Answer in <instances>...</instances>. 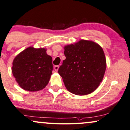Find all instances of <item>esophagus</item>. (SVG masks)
Returning <instances> with one entry per match:
<instances>
[{"label":"esophagus","mask_w":130,"mask_h":130,"mask_svg":"<svg viewBox=\"0 0 130 130\" xmlns=\"http://www.w3.org/2000/svg\"><path fill=\"white\" fill-rule=\"evenodd\" d=\"M59 68V65H56V66H54V70H55V71H58Z\"/></svg>","instance_id":"1"}]
</instances>
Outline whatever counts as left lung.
I'll return each mask as SVG.
<instances>
[{"label": "left lung", "instance_id": "left-lung-1", "mask_svg": "<svg viewBox=\"0 0 130 130\" xmlns=\"http://www.w3.org/2000/svg\"><path fill=\"white\" fill-rule=\"evenodd\" d=\"M66 59L58 73L66 88L79 96L93 93L104 78L107 67L104 50L96 42L80 40L64 46Z\"/></svg>", "mask_w": 130, "mask_h": 130}]
</instances>
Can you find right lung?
I'll return each instance as SVG.
<instances>
[{
    "label": "right lung",
    "instance_id": "obj_1",
    "mask_svg": "<svg viewBox=\"0 0 130 130\" xmlns=\"http://www.w3.org/2000/svg\"><path fill=\"white\" fill-rule=\"evenodd\" d=\"M44 48L29 46L12 62V73L18 85L28 91H37L48 85L52 74V57Z\"/></svg>",
    "mask_w": 130,
    "mask_h": 130
}]
</instances>
